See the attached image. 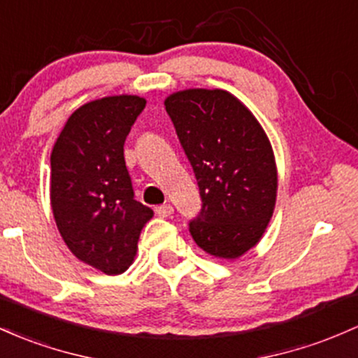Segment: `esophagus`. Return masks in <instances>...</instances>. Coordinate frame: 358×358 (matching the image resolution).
I'll return each instance as SVG.
<instances>
[{
	"label": "esophagus",
	"instance_id": "esophagus-1",
	"mask_svg": "<svg viewBox=\"0 0 358 358\" xmlns=\"http://www.w3.org/2000/svg\"><path fill=\"white\" fill-rule=\"evenodd\" d=\"M155 212L159 215V217H170V215L173 214V207L170 206V203H163V206L156 207Z\"/></svg>",
	"mask_w": 358,
	"mask_h": 358
}]
</instances>
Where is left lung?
<instances>
[{"label":"left lung","mask_w":358,"mask_h":358,"mask_svg":"<svg viewBox=\"0 0 358 358\" xmlns=\"http://www.w3.org/2000/svg\"><path fill=\"white\" fill-rule=\"evenodd\" d=\"M199 185L202 207L188 222L197 245L238 258L265 233L277 197L270 141L241 101L222 90H185L164 101Z\"/></svg>","instance_id":"left-lung-1"}]
</instances>
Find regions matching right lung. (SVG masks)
I'll return each instance as SVG.
<instances>
[{"label":"right lung","mask_w":358,"mask_h":358,"mask_svg":"<svg viewBox=\"0 0 358 358\" xmlns=\"http://www.w3.org/2000/svg\"><path fill=\"white\" fill-rule=\"evenodd\" d=\"M146 100L90 101L69 117L50 155V203L57 229L81 262L119 275L136 257L152 209L134 199L124 144Z\"/></svg>","instance_id":"1"}]
</instances>
